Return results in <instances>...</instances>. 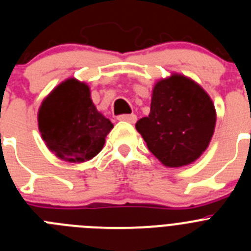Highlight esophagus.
<instances>
[{"instance_id": "34e87169", "label": "esophagus", "mask_w": 251, "mask_h": 251, "mask_svg": "<svg viewBox=\"0 0 251 251\" xmlns=\"http://www.w3.org/2000/svg\"><path fill=\"white\" fill-rule=\"evenodd\" d=\"M118 121L128 122V123H136L137 121V115L136 114H121L118 115Z\"/></svg>"}]
</instances>
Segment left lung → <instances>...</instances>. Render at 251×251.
Here are the masks:
<instances>
[{"instance_id": "left-lung-1", "label": "left lung", "mask_w": 251, "mask_h": 251, "mask_svg": "<svg viewBox=\"0 0 251 251\" xmlns=\"http://www.w3.org/2000/svg\"><path fill=\"white\" fill-rule=\"evenodd\" d=\"M216 113L199 84L182 75L161 80L153 89L151 112L136 123L148 150L167 167L196 161L214 134Z\"/></svg>"}]
</instances>
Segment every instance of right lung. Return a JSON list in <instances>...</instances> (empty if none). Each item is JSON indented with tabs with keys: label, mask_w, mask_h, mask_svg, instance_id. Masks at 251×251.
I'll list each match as a JSON object with an SVG mask.
<instances>
[{
	"label": "right lung",
	"mask_w": 251,
	"mask_h": 251,
	"mask_svg": "<svg viewBox=\"0 0 251 251\" xmlns=\"http://www.w3.org/2000/svg\"><path fill=\"white\" fill-rule=\"evenodd\" d=\"M113 128L97 110L88 85L68 79L56 86L39 110V129L51 152L69 162H85L101 151Z\"/></svg>",
	"instance_id": "1"
}]
</instances>
